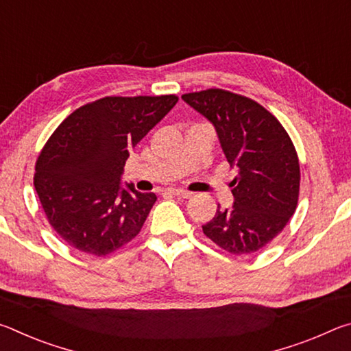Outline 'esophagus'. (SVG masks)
Listing matches in <instances>:
<instances>
[{
  "label": "esophagus",
  "mask_w": 351,
  "mask_h": 351,
  "mask_svg": "<svg viewBox=\"0 0 351 351\" xmlns=\"http://www.w3.org/2000/svg\"><path fill=\"white\" fill-rule=\"evenodd\" d=\"M169 192L171 195H175V197H180V198H184V199H187V198L192 197V193L187 192V190H182V189H170Z\"/></svg>",
  "instance_id": "34e87169"
}]
</instances>
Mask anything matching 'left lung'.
<instances>
[{
	"mask_svg": "<svg viewBox=\"0 0 351 351\" xmlns=\"http://www.w3.org/2000/svg\"><path fill=\"white\" fill-rule=\"evenodd\" d=\"M182 100L215 128L237 176L234 204L218 206L203 224L206 237L235 255L257 252L282 232L299 198L300 169L282 123L254 100L223 90L184 94Z\"/></svg>",
	"mask_w": 351,
	"mask_h": 351,
	"instance_id": "left-lung-1",
	"label": "left lung"
}]
</instances>
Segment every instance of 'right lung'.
<instances>
[{
  "label": "right lung",
  "instance_id": "obj_1",
  "mask_svg": "<svg viewBox=\"0 0 351 351\" xmlns=\"http://www.w3.org/2000/svg\"><path fill=\"white\" fill-rule=\"evenodd\" d=\"M176 102V96L105 97L58 125L38 156L34 186L69 246L102 257L141 232L156 195L122 186L123 165Z\"/></svg>",
  "mask_w": 351,
  "mask_h": 351
}]
</instances>
